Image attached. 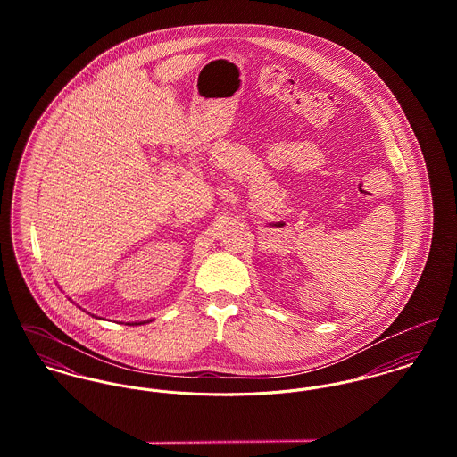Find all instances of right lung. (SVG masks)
<instances>
[{
  "instance_id": "obj_1",
  "label": "right lung",
  "mask_w": 457,
  "mask_h": 457,
  "mask_svg": "<svg viewBox=\"0 0 457 457\" xmlns=\"http://www.w3.org/2000/svg\"><path fill=\"white\" fill-rule=\"evenodd\" d=\"M140 324H145V322H140ZM140 324H135V326H140ZM130 326H133V324H130Z\"/></svg>"
}]
</instances>
